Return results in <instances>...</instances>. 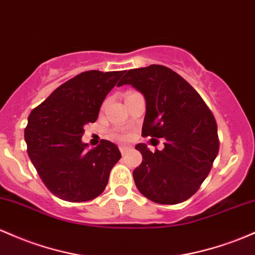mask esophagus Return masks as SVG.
<instances>
[{
	"label": "esophagus",
	"mask_w": 255,
	"mask_h": 255,
	"mask_svg": "<svg viewBox=\"0 0 255 255\" xmlns=\"http://www.w3.org/2000/svg\"><path fill=\"white\" fill-rule=\"evenodd\" d=\"M130 150H132V147H129V146H125V145L120 146V151H121L122 155H126V153H127L128 151H130Z\"/></svg>",
	"instance_id": "obj_1"
}]
</instances>
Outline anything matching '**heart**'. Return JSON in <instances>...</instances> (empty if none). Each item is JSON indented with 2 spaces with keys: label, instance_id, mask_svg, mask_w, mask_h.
<instances>
[{
  "label": "heart",
  "instance_id": "obj_1",
  "mask_svg": "<svg viewBox=\"0 0 255 255\" xmlns=\"http://www.w3.org/2000/svg\"><path fill=\"white\" fill-rule=\"evenodd\" d=\"M129 93H132V92H129ZM113 138L114 139H117V140H122V139H125L126 136L123 135V134H121V133H114L113 134Z\"/></svg>",
  "mask_w": 255,
  "mask_h": 255
}]
</instances>
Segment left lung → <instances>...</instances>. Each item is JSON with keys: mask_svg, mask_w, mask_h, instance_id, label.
I'll use <instances>...</instances> for the list:
<instances>
[{"mask_svg": "<svg viewBox=\"0 0 255 255\" xmlns=\"http://www.w3.org/2000/svg\"><path fill=\"white\" fill-rule=\"evenodd\" d=\"M130 85L146 104L142 135L163 138V150L142 156L133 178L141 195L161 205H177L191 197L203 183L219 150L213 114L200 94L177 72L162 65L128 70L119 87Z\"/></svg>", "mask_w": 255, "mask_h": 255, "instance_id": "8db88e82", "label": "left lung"}]
</instances>
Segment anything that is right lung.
<instances>
[{"label": "right lung", "mask_w": 255, "mask_h": 255, "mask_svg": "<svg viewBox=\"0 0 255 255\" xmlns=\"http://www.w3.org/2000/svg\"><path fill=\"white\" fill-rule=\"evenodd\" d=\"M123 74L82 72L58 87L27 119V155L47 189L61 200L85 202L98 197L121 158L114 142L102 140L88 149L82 135L87 123L97 121L105 97Z\"/></svg>", "instance_id": "add662e5"}]
</instances>
